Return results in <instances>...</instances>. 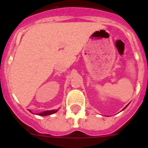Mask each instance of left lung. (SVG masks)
Wrapping results in <instances>:
<instances>
[{
  "label": "left lung",
  "instance_id": "obj_1",
  "mask_svg": "<svg viewBox=\"0 0 148 148\" xmlns=\"http://www.w3.org/2000/svg\"><path fill=\"white\" fill-rule=\"evenodd\" d=\"M128 105H129V104H127V106H126V107H125V108H124V109H123V110H125V108H126V107H127V106H128Z\"/></svg>",
  "mask_w": 148,
  "mask_h": 148
}]
</instances>
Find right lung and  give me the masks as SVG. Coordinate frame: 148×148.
Segmentation results:
<instances>
[{"mask_svg": "<svg viewBox=\"0 0 148 148\" xmlns=\"http://www.w3.org/2000/svg\"><path fill=\"white\" fill-rule=\"evenodd\" d=\"M58 111V110H47V111H44L43 112H41V113H38V115L40 116H46V115H50V114H53V113H56V112Z\"/></svg>", "mask_w": 148, "mask_h": 148, "instance_id": "1", "label": "right lung"}]
</instances>
